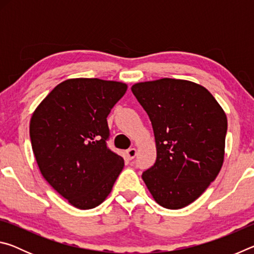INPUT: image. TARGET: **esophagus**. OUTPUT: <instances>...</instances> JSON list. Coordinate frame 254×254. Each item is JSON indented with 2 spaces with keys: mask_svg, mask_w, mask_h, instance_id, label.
Wrapping results in <instances>:
<instances>
[{
  "mask_svg": "<svg viewBox=\"0 0 254 254\" xmlns=\"http://www.w3.org/2000/svg\"><path fill=\"white\" fill-rule=\"evenodd\" d=\"M127 158L132 160V159H134V157L136 156V149L135 148H130L127 150Z\"/></svg>",
  "mask_w": 254,
  "mask_h": 254,
  "instance_id": "obj_1",
  "label": "esophagus"
}]
</instances>
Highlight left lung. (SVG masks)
I'll list each match as a JSON object with an SVG mask.
<instances>
[{"instance_id": "obj_1", "label": "left lung", "mask_w": 254, "mask_h": 254, "mask_svg": "<svg viewBox=\"0 0 254 254\" xmlns=\"http://www.w3.org/2000/svg\"><path fill=\"white\" fill-rule=\"evenodd\" d=\"M149 115L157 147L142 174L154 200L179 209L214 182L224 160L227 119L207 89L189 80L162 78L132 86Z\"/></svg>"}]
</instances>
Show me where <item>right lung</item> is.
Instances as JSON below:
<instances>
[{
	"label": "right lung",
	"mask_w": 254,
	"mask_h": 254,
	"mask_svg": "<svg viewBox=\"0 0 254 254\" xmlns=\"http://www.w3.org/2000/svg\"><path fill=\"white\" fill-rule=\"evenodd\" d=\"M127 89L120 81L67 79L33 112L30 139L41 175L77 208L102 204L123 169V158L106 144V118Z\"/></svg>",
	"instance_id": "add662e5"
}]
</instances>
